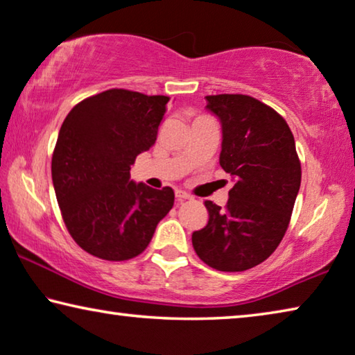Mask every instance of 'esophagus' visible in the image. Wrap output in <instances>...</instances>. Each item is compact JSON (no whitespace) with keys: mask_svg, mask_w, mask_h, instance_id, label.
I'll use <instances>...</instances> for the list:
<instances>
[{"mask_svg":"<svg viewBox=\"0 0 355 355\" xmlns=\"http://www.w3.org/2000/svg\"><path fill=\"white\" fill-rule=\"evenodd\" d=\"M175 198H177V202H184V200L193 199L191 194L184 193V191H182V189H177V191H175Z\"/></svg>","mask_w":355,"mask_h":355,"instance_id":"1","label":"esophagus"}]
</instances>
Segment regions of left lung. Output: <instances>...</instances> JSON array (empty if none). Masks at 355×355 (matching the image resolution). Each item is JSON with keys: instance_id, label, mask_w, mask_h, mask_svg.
I'll return each instance as SVG.
<instances>
[{"instance_id": "8db88e82", "label": "left lung", "mask_w": 355, "mask_h": 355, "mask_svg": "<svg viewBox=\"0 0 355 355\" xmlns=\"http://www.w3.org/2000/svg\"><path fill=\"white\" fill-rule=\"evenodd\" d=\"M223 129L220 166L236 178L223 209L205 200L209 221L191 239L210 268L241 272L263 263L285 236L301 184L292 130L266 103L244 94L207 95Z\"/></svg>"}]
</instances>
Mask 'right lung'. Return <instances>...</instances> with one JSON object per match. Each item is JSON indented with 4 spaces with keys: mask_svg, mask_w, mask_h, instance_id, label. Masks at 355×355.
Segmentation results:
<instances>
[{
    "mask_svg": "<svg viewBox=\"0 0 355 355\" xmlns=\"http://www.w3.org/2000/svg\"><path fill=\"white\" fill-rule=\"evenodd\" d=\"M171 97L108 89L71 108L52 153V182L70 236L91 255L125 261L150 244L173 207L172 188L130 180L155 145Z\"/></svg>",
    "mask_w": 355,
    "mask_h": 355,
    "instance_id": "right-lung-1",
    "label": "right lung"
}]
</instances>
